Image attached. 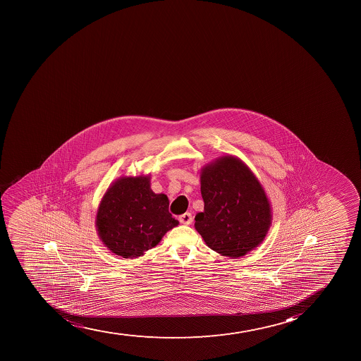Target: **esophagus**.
<instances>
[{
	"instance_id": "34e87169",
	"label": "esophagus",
	"mask_w": 361,
	"mask_h": 361,
	"mask_svg": "<svg viewBox=\"0 0 361 361\" xmlns=\"http://www.w3.org/2000/svg\"><path fill=\"white\" fill-rule=\"evenodd\" d=\"M178 221L183 224V225H190L193 222V215L190 213H185V214L178 216Z\"/></svg>"
}]
</instances>
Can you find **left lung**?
Returning <instances> with one entry per match:
<instances>
[{
	"label": "left lung",
	"mask_w": 361,
	"mask_h": 361,
	"mask_svg": "<svg viewBox=\"0 0 361 361\" xmlns=\"http://www.w3.org/2000/svg\"><path fill=\"white\" fill-rule=\"evenodd\" d=\"M204 212L195 229L211 250L238 259L264 241L271 209L253 171L233 155L219 157L201 169Z\"/></svg>",
	"instance_id": "left-lung-1"
}]
</instances>
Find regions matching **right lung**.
Returning <instances> with one entry per match:
<instances>
[{
  "mask_svg": "<svg viewBox=\"0 0 361 361\" xmlns=\"http://www.w3.org/2000/svg\"><path fill=\"white\" fill-rule=\"evenodd\" d=\"M164 194L150 190L149 175L121 176L111 183L97 208V234L111 253L141 257L178 225Z\"/></svg>",
  "mask_w": 361,
  "mask_h": 361,
  "instance_id": "right-lung-1",
  "label": "right lung"
}]
</instances>
